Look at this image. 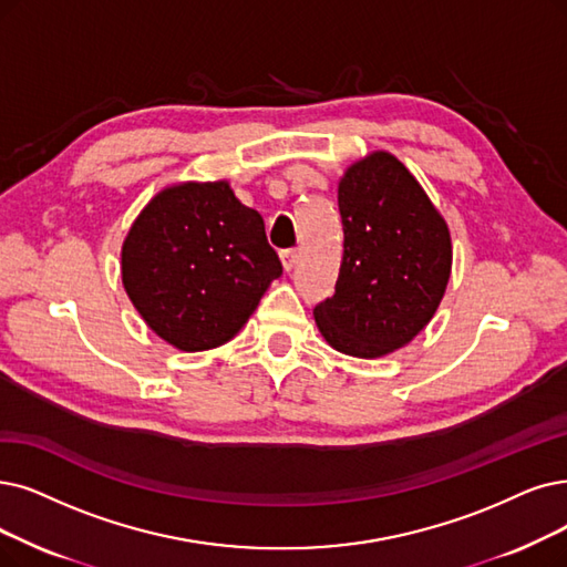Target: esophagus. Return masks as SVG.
<instances>
[{"instance_id": "1", "label": "esophagus", "mask_w": 567, "mask_h": 567, "mask_svg": "<svg viewBox=\"0 0 567 567\" xmlns=\"http://www.w3.org/2000/svg\"><path fill=\"white\" fill-rule=\"evenodd\" d=\"M298 258H300V254L296 251V248H288V251H281V262H284V269H286V271H290L292 267L298 265Z\"/></svg>"}]
</instances>
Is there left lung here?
I'll return each instance as SVG.
<instances>
[{
	"label": "left lung",
	"mask_w": 567,
	"mask_h": 567,
	"mask_svg": "<svg viewBox=\"0 0 567 567\" xmlns=\"http://www.w3.org/2000/svg\"><path fill=\"white\" fill-rule=\"evenodd\" d=\"M344 256L334 296L313 309L339 353L381 358L410 344L433 319L451 277V235L414 174L374 151L337 186Z\"/></svg>",
	"instance_id": "8db88e82"
}]
</instances>
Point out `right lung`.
Wrapping results in <instances>:
<instances>
[{"label":"right lung","mask_w":567,"mask_h":567,"mask_svg":"<svg viewBox=\"0 0 567 567\" xmlns=\"http://www.w3.org/2000/svg\"><path fill=\"white\" fill-rule=\"evenodd\" d=\"M281 271L262 216L225 178L163 188L121 251L130 302L157 337L188 353L230 342Z\"/></svg>","instance_id":"1"}]
</instances>
